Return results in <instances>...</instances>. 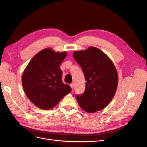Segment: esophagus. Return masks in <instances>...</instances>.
<instances>
[{
	"instance_id": "1",
	"label": "esophagus",
	"mask_w": 147,
	"mask_h": 147,
	"mask_svg": "<svg viewBox=\"0 0 147 147\" xmlns=\"http://www.w3.org/2000/svg\"><path fill=\"white\" fill-rule=\"evenodd\" d=\"M70 86L71 88H72V90H73V89H74V83H71V84H70Z\"/></svg>"
}]
</instances>
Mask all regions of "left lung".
I'll list each match as a JSON object with an SVG mask.
<instances>
[{
    "instance_id": "obj_1",
    "label": "left lung",
    "mask_w": 147,
    "mask_h": 147,
    "mask_svg": "<svg viewBox=\"0 0 147 147\" xmlns=\"http://www.w3.org/2000/svg\"><path fill=\"white\" fill-rule=\"evenodd\" d=\"M73 56L86 81L83 94L76 96L77 102L88 113L102 110L112 101L117 91L118 75L113 63L105 53L94 47L75 51Z\"/></svg>"
}]
</instances>
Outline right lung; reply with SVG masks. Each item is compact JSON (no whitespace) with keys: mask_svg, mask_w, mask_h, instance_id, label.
<instances>
[{"mask_svg":"<svg viewBox=\"0 0 147 147\" xmlns=\"http://www.w3.org/2000/svg\"><path fill=\"white\" fill-rule=\"evenodd\" d=\"M67 53L47 48L37 53L26 67L22 84L26 95L33 104L43 110H50L71 91L62 82L59 66Z\"/></svg>","mask_w":147,"mask_h":147,"instance_id":"obj_1","label":"right lung"}]
</instances>
